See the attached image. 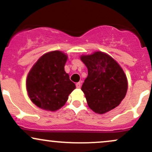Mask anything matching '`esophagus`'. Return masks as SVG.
I'll use <instances>...</instances> for the list:
<instances>
[{
    "label": "esophagus",
    "mask_w": 152,
    "mask_h": 152,
    "mask_svg": "<svg viewBox=\"0 0 152 152\" xmlns=\"http://www.w3.org/2000/svg\"><path fill=\"white\" fill-rule=\"evenodd\" d=\"M81 83H80V82H78V83H76V86L77 88H81Z\"/></svg>",
    "instance_id": "34e87169"
}]
</instances>
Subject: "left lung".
<instances>
[{"label":"left lung","instance_id":"obj_1","mask_svg":"<svg viewBox=\"0 0 152 152\" xmlns=\"http://www.w3.org/2000/svg\"><path fill=\"white\" fill-rule=\"evenodd\" d=\"M81 59L88 69V76L81 90L90 109L102 114L119 105L128 87L121 66L111 56L100 51L82 56Z\"/></svg>","mask_w":152,"mask_h":152}]
</instances>
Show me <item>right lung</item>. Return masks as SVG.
I'll return each instance as SVG.
<instances>
[{
  "mask_svg": "<svg viewBox=\"0 0 152 152\" xmlns=\"http://www.w3.org/2000/svg\"><path fill=\"white\" fill-rule=\"evenodd\" d=\"M67 56L54 50L42 56L27 76L26 89L34 104L47 111H56L67 102L76 85L64 71Z\"/></svg>",
  "mask_w": 152,
  "mask_h": 152,
  "instance_id": "add662e5",
  "label": "right lung"
}]
</instances>
